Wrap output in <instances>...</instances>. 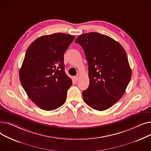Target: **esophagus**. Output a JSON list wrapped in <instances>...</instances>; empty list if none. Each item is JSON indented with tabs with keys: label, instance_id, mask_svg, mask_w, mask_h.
Segmentation results:
<instances>
[{
	"label": "esophagus",
	"instance_id": "esophagus-1",
	"mask_svg": "<svg viewBox=\"0 0 151 151\" xmlns=\"http://www.w3.org/2000/svg\"><path fill=\"white\" fill-rule=\"evenodd\" d=\"M73 79H74V80L75 81H77L78 80V79H79V76H75L73 77Z\"/></svg>",
	"mask_w": 151,
	"mask_h": 151
}]
</instances>
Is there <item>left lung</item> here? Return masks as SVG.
Here are the masks:
<instances>
[{
  "mask_svg": "<svg viewBox=\"0 0 151 151\" xmlns=\"http://www.w3.org/2000/svg\"><path fill=\"white\" fill-rule=\"evenodd\" d=\"M75 43L82 46L88 62L89 85L83 99L94 109L106 110L124 96L131 80L127 53L114 39L97 32L82 34Z\"/></svg>",
  "mask_w": 151,
  "mask_h": 151,
  "instance_id": "8db88e82",
  "label": "left lung"
}]
</instances>
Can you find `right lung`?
Instances as JSON below:
<instances>
[{
  "instance_id": "add662e5",
  "label": "right lung",
  "mask_w": 151,
  "mask_h": 151,
  "mask_svg": "<svg viewBox=\"0 0 151 151\" xmlns=\"http://www.w3.org/2000/svg\"><path fill=\"white\" fill-rule=\"evenodd\" d=\"M75 38L63 33L43 35L26 51L19 80L30 99L43 110L57 109L66 100L72 81L65 72L63 54Z\"/></svg>"
}]
</instances>
